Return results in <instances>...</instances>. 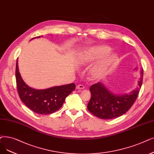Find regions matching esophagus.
<instances>
[{
	"label": "esophagus",
	"mask_w": 154,
	"mask_h": 154,
	"mask_svg": "<svg viewBox=\"0 0 154 154\" xmlns=\"http://www.w3.org/2000/svg\"><path fill=\"white\" fill-rule=\"evenodd\" d=\"M76 88H77V89H83L85 88V87H84V85H82V84H79V85H78L77 86Z\"/></svg>",
	"instance_id": "34e87169"
}]
</instances>
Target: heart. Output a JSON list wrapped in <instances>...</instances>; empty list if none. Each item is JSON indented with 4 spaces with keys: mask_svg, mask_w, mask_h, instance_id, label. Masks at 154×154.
<instances>
[{
    "mask_svg": "<svg viewBox=\"0 0 154 154\" xmlns=\"http://www.w3.org/2000/svg\"><path fill=\"white\" fill-rule=\"evenodd\" d=\"M110 50L111 49L106 46L92 48L86 53L84 61L86 62H91L97 59H101L108 55L110 52ZM117 62L118 56L116 54H111L106 56L92 69L91 71L92 76L96 79L102 78L108 72L111 66L115 65Z\"/></svg>",
    "mask_w": 154,
    "mask_h": 154,
    "instance_id": "1",
    "label": "heart"
}]
</instances>
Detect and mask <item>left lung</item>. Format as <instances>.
<instances>
[{"mask_svg":"<svg viewBox=\"0 0 154 154\" xmlns=\"http://www.w3.org/2000/svg\"><path fill=\"white\" fill-rule=\"evenodd\" d=\"M143 75L142 70L138 86L128 94H113L101 82L92 85L89 89L91 97L88 104V110L92 115L103 119H113L123 115L136 101L142 87Z\"/></svg>","mask_w":154,"mask_h":154,"instance_id":"left-lung-1","label":"left lung"}]
</instances>
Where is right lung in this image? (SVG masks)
Returning a JSON list of instances; mask_svg holds the SVG:
<instances>
[{"label":"right lung","mask_w":154,"mask_h":154,"mask_svg":"<svg viewBox=\"0 0 154 154\" xmlns=\"http://www.w3.org/2000/svg\"><path fill=\"white\" fill-rule=\"evenodd\" d=\"M39 37H35L31 39ZM16 80L20 99L28 108L39 115H48L58 110L62 106L66 97L75 89V85L73 83L43 90L32 89L23 81L19 72L17 60Z\"/></svg>","instance_id":"1"}]
</instances>
